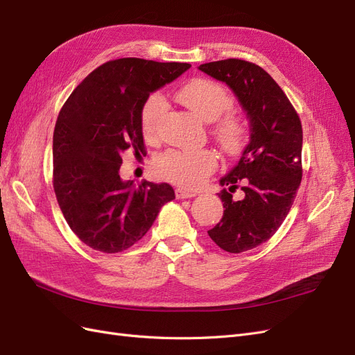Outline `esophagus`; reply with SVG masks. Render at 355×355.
I'll list each match as a JSON object with an SVG mask.
<instances>
[{
	"mask_svg": "<svg viewBox=\"0 0 355 355\" xmlns=\"http://www.w3.org/2000/svg\"><path fill=\"white\" fill-rule=\"evenodd\" d=\"M175 196H177V199H187V198L196 196V193H195V191L186 190L183 187H178V189H175Z\"/></svg>",
	"mask_w": 355,
	"mask_h": 355,
	"instance_id": "34e87169",
	"label": "esophagus"
}]
</instances>
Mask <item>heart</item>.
<instances>
[{"label": "heart", "instance_id": "b5f03b06", "mask_svg": "<svg viewBox=\"0 0 355 355\" xmlns=\"http://www.w3.org/2000/svg\"><path fill=\"white\" fill-rule=\"evenodd\" d=\"M177 96L200 119L216 121L212 134L226 153H238L245 144L248 134L245 121L235 114H226L234 107L235 99L225 86L211 78H195L181 86ZM165 108L166 103L160 94L147 98L141 108V129L146 138L156 135L159 120L165 113ZM216 168L217 157L207 148L198 151L171 148L159 155L155 164L156 174L160 178L187 189L200 186Z\"/></svg>", "mask_w": 355, "mask_h": 355}]
</instances>
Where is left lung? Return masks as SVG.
I'll return each instance as SVG.
<instances>
[{
  "label": "left lung",
  "instance_id": "obj_1",
  "mask_svg": "<svg viewBox=\"0 0 355 355\" xmlns=\"http://www.w3.org/2000/svg\"><path fill=\"white\" fill-rule=\"evenodd\" d=\"M199 69L234 90L250 120V143L236 166L220 180L225 212L208 230L221 250L238 254L273 236L295 202L302 181V123L287 95L261 67L225 59ZM239 184L245 196L236 201L231 193Z\"/></svg>",
  "mask_w": 355,
  "mask_h": 355
}]
</instances>
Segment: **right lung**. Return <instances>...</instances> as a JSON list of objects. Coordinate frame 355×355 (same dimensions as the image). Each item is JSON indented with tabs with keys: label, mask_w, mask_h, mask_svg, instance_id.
Wrapping results in <instances>:
<instances>
[{
	"label": "right lung",
	"mask_w": 355,
	"mask_h": 355,
	"mask_svg": "<svg viewBox=\"0 0 355 355\" xmlns=\"http://www.w3.org/2000/svg\"><path fill=\"white\" fill-rule=\"evenodd\" d=\"M190 64L139 58L94 69L60 108L53 132V189L71 230L90 248L120 252L143 238L175 199L166 183L120 178L121 155H144L141 108Z\"/></svg>",
	"instance_id": "add662e5"
}]
</instances>
